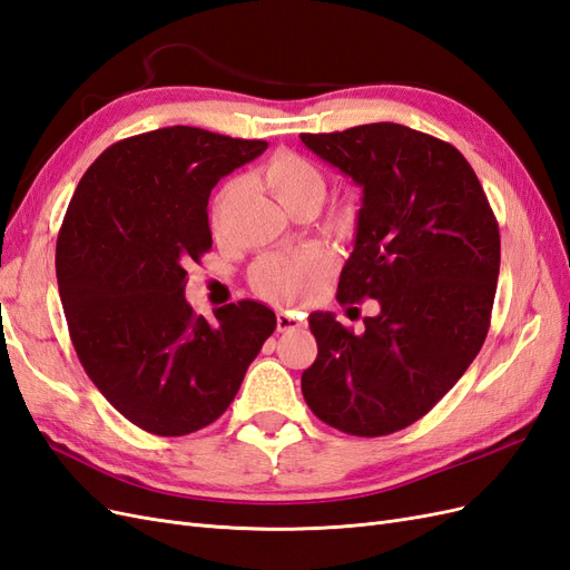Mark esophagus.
I'll return each mask as SVG.
<instances>
[{
	"label": "esophagus",
	"instance_id": "esophagus-1",
	"mask_svg": "<svg viewBox=\"0 0 570 570\" xmlns=\"http://www.w3.org/2000/svg\"><path fill=\"white\" fill-rule=\"evenodd\" d=\"M275 325H278V333H289V331H297V327H302V321L292 314H278Z\"/></svg>",
	"mask_w": 570,
	"mask_h": 570
}]
</instances>
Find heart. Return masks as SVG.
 Segmentation results:
<instances>
[{
	"instance_id": "obj_1",
	"label": "heart",
	"mask_w": 570,
	"mask_h": 570,
	"mask_svg": "<svg viewBox=\"0 0 570 570\" xmlns=\"http://www.w3.org/2000/svg\"><path fill=\"white\" fill-rule=\"evenodd\" d=\"M256 176L287 212H295L297 206L304 204L318 206L325 195L323 170L312 159L289 149L271 154L262 168L256 170ZM233 189L235 185H226L216 197L214 226H218L220 214L226 209ZM331 271L333 256L318 247L287 254H268L256 262L252 271V285L258 295L273 304H295L314 297L325 285Z\"/></svg>"
}]
</instances>
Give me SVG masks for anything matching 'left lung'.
I'll use <instances>...</instances> for the list:
<instances>
[{
	"label": "left lung",
	"mask_w": 570,
	"mask_h": 570,
	"mask_svg": "<svg viewBox=\"0 0 570 570\" xmlns=\"http://www.w3.org/2000/svg\"><path fill=\"white\" fill-rule=\"evenodd\" d=\"M302 142L364 189L337 302L381 306L361 335L308 316L318 356L302 373L304 400L342 433L390 435L423 419L488 337L497 218L471 164L433 135L368 124Z\"/></svg>",
	"instance_id": "obj_1"
}]
</instances>
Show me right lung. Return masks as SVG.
<instances>
[{
  "label": "right lung",
  "mask_w": 570,
  "mask_h": 570,
  "mask_svg": "<svg viewBox=\"0 0 570 570\" xmlns=\"http://www.w3.org/2000/svg\"><path fill=\"white\" fill-rule=\"evenodd\" d=\"M268 142L174 126L126 137L85 170L57 239L68 333L107 402L151 435L180 438L230 406L275 331L243 299L197 316L187 268L212 249L214 185Z\"/></svg>",
  "instance_id": "add662e5"
}]
</instances>
